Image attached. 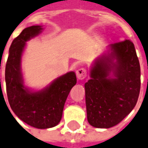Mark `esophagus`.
Instances as JSON below:
<instances>
[{
	"instance_id": "34e87169",
	"label": "esophagus",
	"mask_w": 148,
	"mask_h": 148,
	"mask_svg": "<svg viewBox=\"0 0 148 148\" xmlns=\"http://www.w3.org/2000/svg\"><path fill=\"white\" fill-rule=\"evenodd\" d=\"M77 77L79 80H83L87 77V71L84 68H80L76 71Z\"/></svg>"
}]
</instances>
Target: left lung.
Returning <instances> with one entry per match:
<instances>
[{
    "label": "left lung",
    "mask_w": 148,
    "mask_h": 148,
    "mask_svg": "<svg viewBox=\"0 0 148 148\" xmlns=\"http://www.w3.org/2000/svg\"><path fill=\"white\" fill-rule=\"evenodd\" d=\"M84 84L87 118L96 128L117 125L133 110L140 89V66L129 39L110 44L95 59Z\"/></svg>",
    "instance_id": "obj_1"
}]
</instances>
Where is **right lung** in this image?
Masks as SVG:
<instances>
[{
    "label": "right lung",
    "instance_id": "obj_1",
    "mask_svg": "<svg viewBox=\"0 0 148 148\" xmlns=\"http://www.w3.org/2000/svg\"><path fill=\"white\" fill-rule=\"evenodd\" d=\"M42 29L41 25H32L21 32L10 47L5 67L7 95L12 111L25 123L38 129L51 128L59 123L66 98L77 83L76 74L71 71L39 91L25 86L22 53L26 42L41 33Z\"/></svg>",
    "mask_w": 148,
    "mask_h": 148
}]
</instances>
